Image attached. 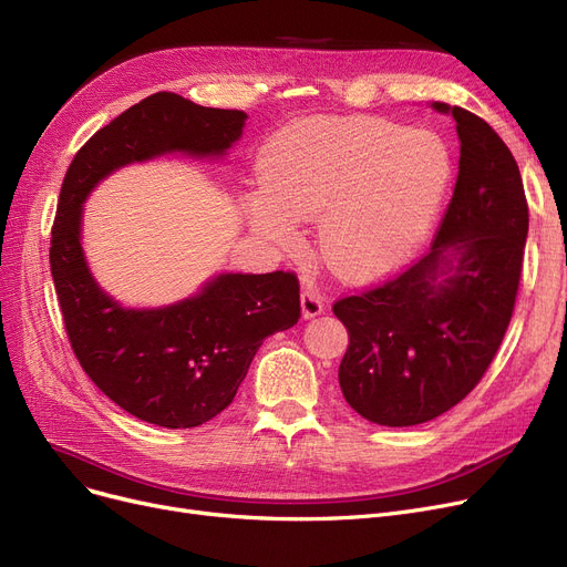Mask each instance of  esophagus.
Listing matches in <instances>:
<instances>
[{"label": "esophagus", "mask_w": 567, "mask_h": 567, "mask_svg": "<svg viewBox=\"0 0 567 567\" xmlns=\"http://www.w3.org/2000/svg\"><path fill=\"white\" fill-rule=\"evenodd\" d=\"M301 312L306 319H312L323 312V299L315 287H306L301 293Z\"/></svg>", "instance_id": "34e87169"}]
</instances>
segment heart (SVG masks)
Returning <instances> with one entry per match:
<instances>
[{
    "label": "heart",
    "instance_id": "obj_1",
    "mask_svg": "<svg viewBox=\"0 0 567 567\" xmlns=\"http://www.w3.org/2000/svg\"><path fill=\"white\" fill-rule=\"evenodd\" d=\"M453 178L430 131L368 116H317L278 133L259 158L248 223L266 241L299 244L317 220V252L338 278L374 280L423 244Z\"/></svg>",
    "mask_w": 567,
    "mask_h": 567
}]
</instances>
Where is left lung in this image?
Instances as JSON below:
<instances>
[{
	"mask_svg": "<svg viewBox=\"0 0 567 567\" xmlns=\"http://www.w3.org/2000/svg\"><path fill=\"white\" fill-rule=\"evenodd\" d=\"M455 118L460 172L434 244L385 285L333 306L349 347L338 370L349 406L377 425L427 423L462 402L508 331L528 206L511 148L481 116Z\"/></svg>",
	"mask_w": 567,
	"mask_h": 567,
	"instance_id": "1",
	"label": "left lung"
}]
</instances>
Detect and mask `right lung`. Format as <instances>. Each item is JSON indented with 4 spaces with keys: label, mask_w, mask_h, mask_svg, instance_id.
<instances>
[{
    "label": "right lung",
    "mask_w": 567,
    "mask_h": 567,
    "mask_svg": "<svg viewBox=\"0 0 567 567\" xmlns=\"http://www.w3.org/2000/svg\"><path fill=\"white\" fill-rule=\"evenodd\" d=\"M248 114L158 92L128 107L75 154L59 193L50 271L71 347L99 389L140 421L197 427L231 404L261 342L301 317L293 274H216L193 296L131 308L110 296L82 248L84 202L133 163L163 156L220 161Z\"/></svg>",
    "instance_id": "add662e5"
}]
</instances>
